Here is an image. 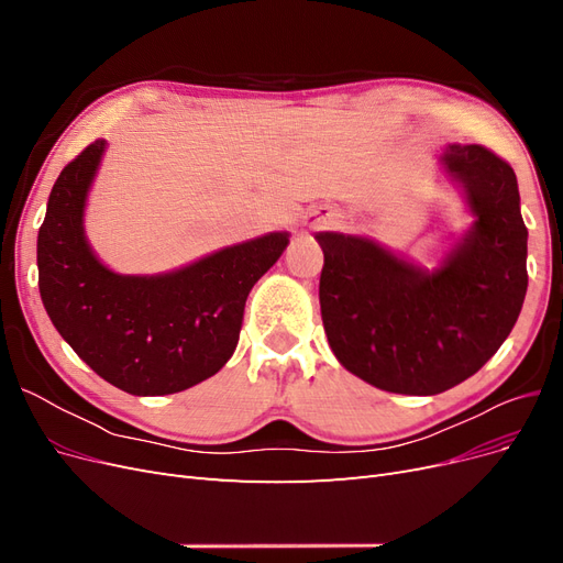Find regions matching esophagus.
Segmentation results:
<instances>
[{
  "instance_id": "1",
  "label": "esophagus",
  "mask_w": 563,
  "mask_h": 563,
  "mask_svg": "<svg viewBox=\"0 0 563 563\" xmlns=\"http://www.w3.org/2000/svg\"><path fill=\"white\" fill-rule=\"evenodd\" d=\"M331 216H333V213H331L329 209H319V211H314V213L308 216V223H310V225H323Z\"/></svg>"
}]
</instances>
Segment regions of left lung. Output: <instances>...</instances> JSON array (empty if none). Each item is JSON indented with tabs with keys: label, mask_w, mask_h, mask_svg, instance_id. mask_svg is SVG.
<instances>
[{
	"label": "left lung",
	"mask_w": 563,
	"mask_h": 563,
	"mask_svg": "<svg viewBox=\"0 0 563 563\" xmlns=\"http://www.w3.org/2000/svg\"><path fill=\"white\" fill-rule=\"evenodd\" d=\"M441 168L474 223L437 269L368 236L319 232V305L335 360L397 395H439L474 376L515 329L526 298L517 176L484 145H449Z\"/></svg>",
	"instance_id": "8db88e82"
}]
</instances>
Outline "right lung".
I'll use <instances>...</instances> for the list:
<instances>
[{"label": "right lung", "instance_id": "obj_1", "mask_svg": "<svg viewBox=\"0 0 563 563\" xmlns=\"http://www.w3.org/2000/svg\"><path fill=\"white\" fill-rule=\"evenodd\" d=\"M103 152V139L84 147L48 195L37 236L42 302L65 343L100 378L135 397L174 395L228 364L249 291L279 261L288 232L220 249L166 275H117L84 234Z\"/></svg>", "mask_w": 563, "mask_h": 563}]
</instances>
